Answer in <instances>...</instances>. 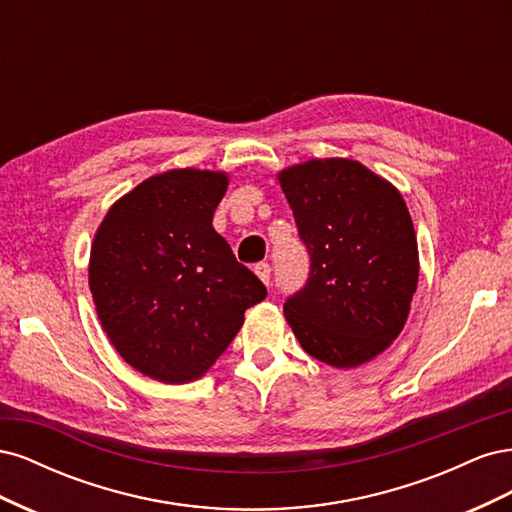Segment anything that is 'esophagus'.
<instances>
[{"label":"esophagus","instance_id":"esophagus-1","mask_svg":"<svg viewBox=\"0 0 512 512\" xmlns=\"http://www.w3.org/2000/svg\"><path fill=\"white\" fill-rule=\"evenodd\" d=\"M254 273L260 277L262 282H265V284L269 286V282H271V267H269V262H258V265L254 267Z\"/></svg>","mask_w":512,"mask_h":512}]
</instances>
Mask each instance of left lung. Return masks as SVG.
Returning a JSON list of instances; mask_svg holds the SVG:
<instances>
[{"mask_svg":"<svg viewBox=\"0 0 512 512\" xmlns=\"http://www.w3.org/2000/svg\"><path fill=\"white\" fill-rule=\"evenodd\" d=\"M282 190L309 273L284 303L303 350L333 367L374 359L404 329L418 282L416 235L404 198L352 160L286 168Z\"/></svg>","mask_w":512,"mask_h":512,"instance_id":"8db88e82","label":"left lung"}]
</instances>
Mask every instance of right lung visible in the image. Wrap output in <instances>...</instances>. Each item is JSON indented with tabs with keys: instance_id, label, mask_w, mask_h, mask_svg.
Segmentation results:
<instances>
[{
	"instance_id": "right-lung-1",
	"label": "right lung",
	"mask_w": 512,
	"mask_h": 512,
	"mask_svg": "<svg viewBox=\"0 0 512 512\" xmlns=\"http://www.w3.org/2000/svg\"><path fill=\"white\" fill-rule=\"evenodd\" d=\"M224 173L170 170L106 213L91 247L89 288L111 344L166 384L200 378L230 346L247 307L267 297L213 228Z\"/></svg>"
}]
</instances>
